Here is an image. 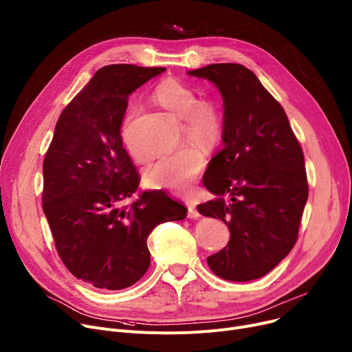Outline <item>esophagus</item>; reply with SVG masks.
Wrapping results in <instances>:
<instances>
[{
    "label": "esophagus",
    "instance_id": "34e87169",
    "mask_svg": "<svg viewBox=\"0 0 352 352\" xmlns=\"http://www.w3.org/2000/svg\"><path fill=\"white\" fill-rule=\"evenodd\" d=\"M186 208H188V218L197 219L199 217V212L197 210V206L192 201H186Z\"/></svg>",
    "mask_w": 352,
    "mask_h": 352
}]
</instances>
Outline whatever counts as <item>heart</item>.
<instances>
[{
    "label": "heart",
    "instance_id": "1",
    "mask_svg": "<svg viewBox=\"0 0 352 352\" xmlns=\"http://www.w3.org/2000/svg\"><path fill=\"white\" fill-rule=\"evenodd\" d=\"M153 99L155 103L179 117L186 138L206 148L219 143L223 122L221 110L215 102L208 99L198 100L197 91L175 78L161 80L153 90ZM135 116L137 109H130L124 117L122 135L130 154L137 161H146L147 157L133 150L127 140L129 126L135 119ZM204 167V151L195 144H186L151 162L144 170V179L151 188L185 192L191 188Z\"/></svg>",
    "mask_w": 352,
    "mask_h": 352
}]
</instances>
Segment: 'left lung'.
I'll return each mask as SVG.
<instances>
[{"label": "left lung", "instance_id": "1", "mask_svg": "<svg viewBox=\"0 0 352 352\" xmlns=\"http://www.w3.org/2000/svg\"><path fill=\"white\" fill-rule=\"evenodd\" d=\"M188 75L212 82L223 99V148L202 182L217 199L198 205L219 218L229 243L208 257L217 276L249 282L273 270L293 249L309 198L304 154L285 109L239 63H214ZM231 202H224V195Z\"/></svg>", "mask_w": 352, "mask_h": 352}]
</instances>
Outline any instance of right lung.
<instances>
[{"label": "right lung", "instance_id": "1", "mask_svg": "<svg viewBox=\"0 0 352 352\" xmlns=\"http://www.w3.org/2000/svg\"><path fill=\"white\" fill-rule=\"evenodd\" d=\"M164 70L100 67L60 113L43 160L42 208L58 254L76 278L98 289L138 282L150 266V232L188 212L160 190L122 204L140 184L120 134L127 99Z\"/></svg>", "mask_w": 352, "mask_h": 352}]
</instances>
